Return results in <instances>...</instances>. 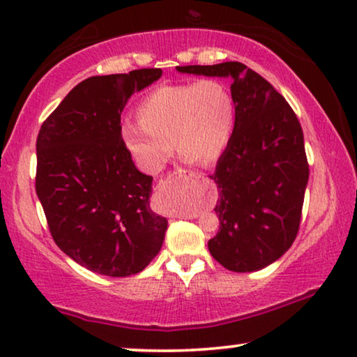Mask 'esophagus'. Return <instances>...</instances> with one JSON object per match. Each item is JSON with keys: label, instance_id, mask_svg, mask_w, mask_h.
<instances>
[{"label": "esophagus", "instance_id": "34e87169", "mask_svg": "<svg viewBox=\"0 0 357 357\" xmlns=\"http://www.w3.org/2000/svg\"><path fill=\"white\" fill-rule=\"evenodd\" d=\"M204 176L199 174V173H192V171H186V169H178L174 171L173 174H169L168 178H166V181H163V184L160 186V191L161 192H171V189L174 188L176 183L179 181H186V183H191V181H199V179H202ZM196 215H191V218H194Z\"/></svg>", "mask_w": 357, "mask_h": 357}]
</instances>
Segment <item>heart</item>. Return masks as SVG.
<instances>
[{"label":"heart","instance_id":"heart-1","mask_svg":"<svg viewBox=\"0 0 357 357\" xmlns=\"http://www.w3.org/2000/svg\"><path fill=\"white\" fill-rule=\"evenodd\" d=\"M139 121H126L121 139L145 173L165 168L176 150L191 163L207 165L227 149L235 126V101L218 79L160 86L137 106Z\"/></svg>","mask_w":357,"mask_h":357}]
</instances>
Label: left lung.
I'll list each match as a JSON object with an SVG mask.
<instances>
[{
    "instance_id": "8db88e82",
    "label": "left lung",
    "mask_w": 357,
    "mask_h": 357,
    "mask_svg": "<svg viewBox=\"0 0 357 357\" xmlns=\"http://www.w3.org/2000/svg\"><path fill=\"white\" fill-rule=\"evenodd\" d=\"M176 70L231 78L235 126L211 176L220 227L208 251L228 271L263 269L291 248L301 225L308 183L301 122L271 83L240 61Z\"/></svg>"
}]
</instances>
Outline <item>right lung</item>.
Segmentation results:
<instances>
[{"label": "right lung", "mask_w": 357, "mask_h": 357, "mask_svg": "<svg viewBox=\"0 0 357 357\" xmlns=\"http://www.w3.org/2000/svg\"><path fill=\"white\" fill-rule=\"evenodd\" d=\"M163 71L91 76L71 89L37 137V197L55 243L75 263L109 278L144 271L160 253L168 220L150 207L153 178L121 139L132 94Z\"/></svg>", "instance_id": "obj_1"}]
</instances>
